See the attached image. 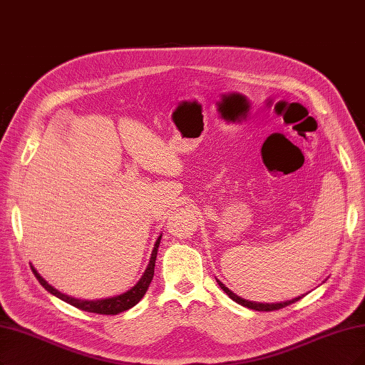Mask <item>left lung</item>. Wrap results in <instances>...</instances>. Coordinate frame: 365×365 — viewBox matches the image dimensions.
Masks as SVG:
<instances>
[{
  "label": "left lung",
  "mask_w": 365,
  "mask_h": 365,
  "mask_svg": "<svg viewBox=\"0 0 365 365\" xmlns=\"http://www.w3.org/2000/svg\"><path fill=\"white\" fill-rule=\"evenodd\" d=\"M217 282L220 284V287L228 294V298H232L235 302H237V304H240V305H244V307H247V308H250V309H255V312H274V309H279V308H284V307H287V305H290V304H294L296 301H299V299H302L304 296L307 294H301V296H298V298H293V299H290V301H284V302H277V304H263V302H255V301H247V299H244V298H240V296H237L236 293H233L230 289L228 287H225V284H222V282L217 278Z\"/></svg>",
  "instance_id": "8db88e82"
}]
</instances>
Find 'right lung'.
<instances>
[{"instance_id": "1", "label": "right lung", "mask_w": 365, "mask_h": 365, "mask_svg": "<svg viewBox=\"0 0 365 365\" xmlns=\"http://www.w3.org/2000/svg\"><path fill=\"white\" fill-rule=\"evenodd\" d=\"M160 237L162 235H159V237L156 239L155 242V247L152 250V255H150V260H148V264L145 267L144 274L141 275V278L138 279L137 284H135L133 287H130L128 292L121 293V294H117V296H111V298H105V299H96V301H86V299H76V298H72V296H67L64 293H61L60 290H57L56 287H52L49 282L40 275L34 266H31L33 269V274L36 275V278L38 279L40 284H42L51 294L57 296L58 299L71 304L79 309H84V312H88V313H96V314H118V313H123L126 312V309L132 308L137 305L143 296L145 294L148 286H150V282L153 279V274H155V262H156V255H158V248H159V244H160Z\"/></svg>"}]
</instances>
